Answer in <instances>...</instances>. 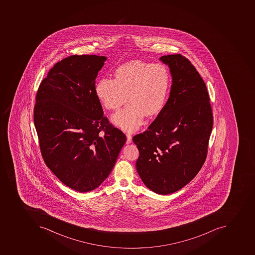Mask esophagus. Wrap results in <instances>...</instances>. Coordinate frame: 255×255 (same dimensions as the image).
I'll return each mask as SVG.
<instances>
[{
  "label": "esophagus",
  "instance_id": "34e87169",
  "mask_svg": "<svg viewBox=\"0 0 255 255\" xmlns=\"http://www.w3.org/2000/svg\"><path fill=\"white\" fill-rule=\"evenodd\" d=\"M132 141V137L130 135V134H127V143L129 144Z\"/></svg>",
  "mask_w": 255,
  "mask_h": 255
}]
</instances>
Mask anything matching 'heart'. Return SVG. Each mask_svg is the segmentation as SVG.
Segmentation results:
<instances>
[{"instance_id":"b5f03b06","label":"heart","mask_w":255,"mask_h":255,"mask_svg":"<svg viewBox=\"0 0 255 255\" xmlns=\"http://www.w3.org/2000/svg\"><path fill=\"white\" fill-rule=\"evenodd\" d=\"M171 81V73L163 64L133 60L119 66L113 80H99L95 93L109 111L120 110L128 97L129 105L112 121L122 130L133 131L141 126L144 117L153 118L164 109Z\"/></svg>"}]
</instances>
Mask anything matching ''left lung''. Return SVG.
I'll use <instances>...</instances> for the list:
<instances>
[{"label":"left lung","mask_w":255,"mask_h":255,"mask_svg":"<svg viewBox=\"0 0 255 255\" xmlns=\"http://www.w3.org/2000/svg\"><path fill=\"white\" fill-rule=\"evenodd\" d=\"M170 68V97L148 129L133 137L139 156L136 170L150 191L168 195L190 183L207 155L213 114L207 86L180 54L161 56Z\"/></svg>","instance_id":"obj_1"}]
</instances>
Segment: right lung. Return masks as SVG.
<instances>
[{
  "label": "right lung",
  "instance_id": "right-lung-1",
  "mask_svg": "<svg viewBox=\"0 0 255 255\" xmlns=\"http://www.w3.org/2000/svg\"><path fill=\"white\" fill-rule=\"evenodd\" d=\"M107 60L73 55L51 68L36 93L33 111L41 155L67 187L89 192L109 176L126 142L104 116L95 83Z\"/></svg>",
  "mask_w": 255,
  "mask_h": 255
}]
</instances>
